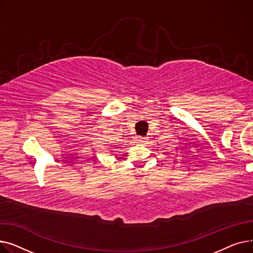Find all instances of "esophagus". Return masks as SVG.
Listing matches in <instances>:
<instances>
[{"instance_id": "esophagus-1", "label": "esophagus", "mask_w": 253, "mask_h": 253, "mask_svg": "<svg viewBox=\"0 0 253 253\" xmlns=\"http://www.w3.org/2000/svg\"><path fill=\"white\" fill-rule=\"evenodd\" d=\"M136 140L139 143H143L145 140H147V137H144V136H136Z\"/></svg>"}]
</instances>
